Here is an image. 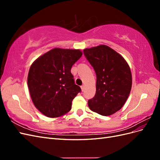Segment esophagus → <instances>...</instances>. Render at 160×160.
<instances>
[{"label": "esophagus", "mask_w": 160, "mask_h": 160, "mask_svg": "<svg viewBox=\"0 0 160 160\" xmlns=\"http://www.w3.org/2000/svg\"><path fill=\"white\" fill-rule=\"evenodd\" d=\"M81 90H82V91H84V90H85V86L84 85H81Z\"/></svg>", "instance_id": "esophagus-1"}]
</instances>
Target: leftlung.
<instances>
[{"instance_id":"obj_1","label":"left lung","mask_w":160,"mask_h":160,"mask_svg":"<svg viewBox=\"0 0 160 160\" xmlns=\"http://www.w3.org/2000/svg\"><path fill=\"white\" fill-rule=\"evenodd\" d=\"M97 76L96 93L88 101L89 109L109 116L122 109L132 85L130 67L124 58L109 47L101 45L83 50Z\"/></svg>"}]
</instances>
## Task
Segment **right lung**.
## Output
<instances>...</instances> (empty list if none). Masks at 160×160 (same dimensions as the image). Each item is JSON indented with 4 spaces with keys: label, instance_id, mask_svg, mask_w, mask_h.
I'll list each match as a JSON object with an SVG mask.
<instances>
[{
    "label": "right lung",
    "instance_id": "obj_1",
    "mask_svg": "<svg viewBox=\"0 0 160 160\" xmlns=\"http://www.w3.org/2000/svg\"><path fill=\"white\" fill-rule=\"evenodd\" d=\"M82 55L79 49L55 48L31 65L28 91L34 105L47 117H61L71 110L72 99L81 92L71 69Z\"/></svg>",
    "mask_w": 160,
    "mask_h": 160
}]
</instances>
